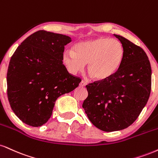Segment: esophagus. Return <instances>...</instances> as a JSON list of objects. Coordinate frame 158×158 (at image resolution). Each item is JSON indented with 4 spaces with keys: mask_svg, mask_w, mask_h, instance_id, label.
<instances>
[{
    "mask_svg": "<svg viewBox=\"0 0 158 158\" xmlns=\"http://www.w3.org/2000/svg\"><path fill=\"white\" fill-rule=\"evenodd\" d=\"M86 82H85V81H81V82H80V84H79V85H80V87H85L86 86Z\"/></svg>",
    "mask_w": 158,
    "mask_h": 158,
    "instance_id": "1",
    "label": "esophagus"
}]
</instances>
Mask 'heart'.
Masks as SVG:
<instances>
[{"instance_id": "b5f03b06", "label": "heart", "mask_w": 158, "mask_h": 158, "mask_svg": "<svg viewBox=\"0 0 158 158\" xmlns=\"http://www.w3.org/2000/svg\"><path fill=\"white\" fill-rule=\"evenodd\" d=\"M125 57V49L117 40L100 37L78 43L73 51L65 50L62 62L70 73L76 74L84 69L97 81H104L116 73Z\"/></svg>"}]
</instances>
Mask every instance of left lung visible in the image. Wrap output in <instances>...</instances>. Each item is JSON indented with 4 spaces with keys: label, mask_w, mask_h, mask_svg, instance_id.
I'll use <instances>...</instances> for the list:
<instances>
[{
    "label": "left lung",
    "mask_w": 158,
    "mask_h": 158,
    "mask_svg": "<svg viewBox=\"0 0 158 158\" xmlns=\"http://www.w3.org/2000/svg\"><path fill=\"white\" fill-rule=\"evenodd\" d=\"M114 36L124 47L123 63L110 79L86 85L88 96L82 104L91 123L104 132L130 126L151 93V64L145 51L123 37Z\"/></svg>",
    "instance_id": "8db88e82"
}]
</instances>
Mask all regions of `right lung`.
<instances>
[{"label":"right lung","instance_id":"add662e5","mask_svg":"<svg viewBox=\"0 0 158 158\" xmlns=\"http://www.w3.org/2000/svg\"><path fill=\"white\" fill-rule=\"evenodd\" d=\"M68 36L40 30L18 47L7 71V95L12 110L23 122L40 127L50 118L60 96L73 91L81 79L62 62Z\"/></svg>","mask_w":158,"mask_h":158}]
</instances>
